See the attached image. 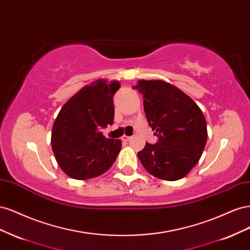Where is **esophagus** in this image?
<instances>
[{"label":"esophagus","instance_id":"obj_1","mask_svg":"<svg viewBox=\"0 0 250 250\" xmlns=\"http://www.w3.org/2000/svg\"><path fill=\"white\" fill-rule=\"evenodd\" d=\"M131 138L130 137H128V135H123L122 137V141H124V142H127V141H129Z\"/></svg>","mask_w":250,"mask_h":250}]
</instances>
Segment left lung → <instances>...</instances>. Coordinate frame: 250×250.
<instances>
[{"mask_svg":"<svg viewBox=\"0 0 250 250\" xmlns=\"http://www.w3.org/2000/svg\"><path fill=\"white\" fill-rule=\"evenodd\" d=\"M132 88L143 95L148 124L158 138L138 153L144 168L163 180L185 177L200 160L208 140L201 109L183 90L163 80H140Z\"/></svg>","mask_w":250,"mask_h":250,"instance_id":"8db88e82","label":"left lung"}]
</instances>
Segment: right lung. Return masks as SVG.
I'll list each match as a JSON object with an SVG mask.
<instances>
[{
	"instance_id": "1",
	"label": "right lung",
	"mask_w": 250,
	"mask_h": 250,
	"mask_svg": "<svg viewBox=\"0 0 250 250\" xmlns=\"http://www.w3.org/2000/svg\"><path fill=\"white\" fill-rule=\"evenodd\" d=\"M120 86L119 81L98 79L60 109L52 129V150L60 169L71 178L97 177L115 163L122 141L106 139L100 128L113 122L112 97Z\"/></svg>"
}]
</instances>
